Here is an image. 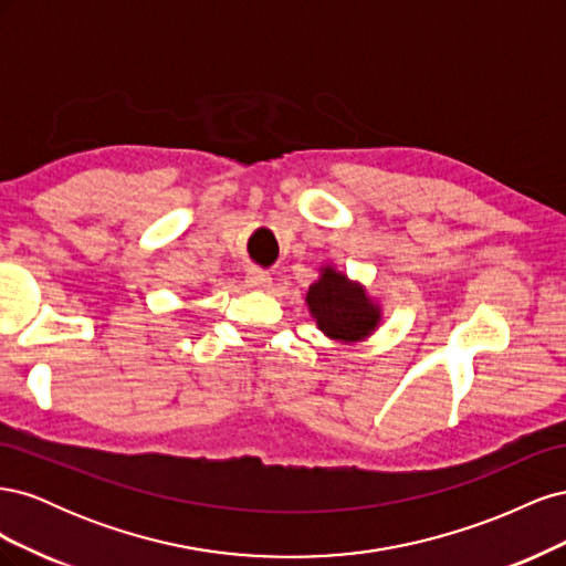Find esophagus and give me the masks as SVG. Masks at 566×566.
Masks as SVG:
<instances>
[{"label": "esophagus", "mask_w": 566, "mask_h": 566, "mask_svg": "<svg viewBox=\"0 0 566 566\" xmlns=\"http://www.w3.org/2000/svg\"><path fill=\"white\" fill-rule=\"evenodd\" d=\"M245 283H248L250 287H254V290H266V287L271 285V276H269V271L252 266V269H248V273H245Z\"/></svg>", "instance_id": "34e87169"}]
</instances>
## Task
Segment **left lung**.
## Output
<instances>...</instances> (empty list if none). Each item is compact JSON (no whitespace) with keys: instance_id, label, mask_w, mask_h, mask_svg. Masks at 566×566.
<instances>
[{"instance_id":"left-lung-1","label":"left lung","mask_w":566,"mask_h":566,"mask_svg":"<svg viewBox=\"0 0 566 566\" xmlns=\"http://www.w3.org/2000/svg\"><path fill=\"white\" fill-rule=\"evenodd\" d=\"M306 304L318 331L337 342H361L380 323V306L368 297L366 287L335 266L321 269V279L306 293Z\"/></svg>"}]
</instances>
